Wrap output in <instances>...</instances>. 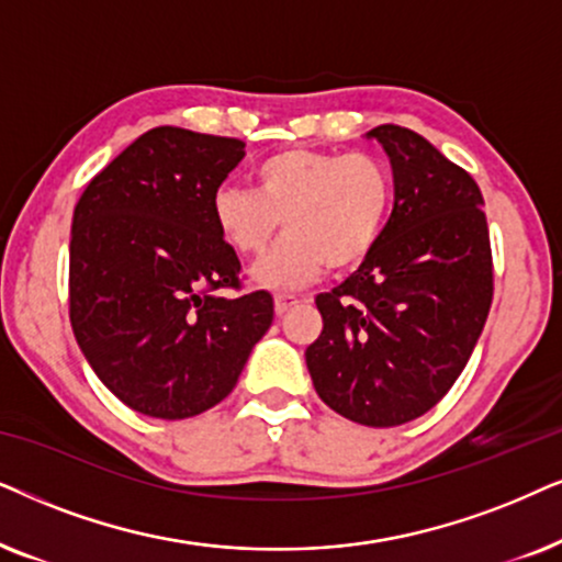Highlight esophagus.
<instances>
[{
	"label": "esophagus",
	"instance_id": "obj_1",
	"mask_svg": "<svg viewBox=\"0 0 562 562\" xmlns=\"http://www.w3.org/2000/svg\"><path fill=\"white\" fill-rule=\"evenodd\" d=\"M297 305L295 295H274V313L277 316H285V313Z\"/></svg>",
	"mask_w": 562,
	"mask_h": 562
}]
</instances>
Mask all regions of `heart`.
I'll list each match as a JSON object with an SVG mask.
<instances>
[{
	"label": "heart",
	"mask_w": 562,
	"mask_h": 562,
	"mask_svg": "<svg viewBox=\"0 0 562 562\" xmlns=\"http://www.w3.org/2000/svg\"><path fill=\"white\" fill-rule=\"evenodd\" d=\"M387 203L391 179L375 156L285 148L254 169V190L218 187L211 213L238 257L265 254L282 221L288 238L251 277L261 288L295 290L326 267L341 272L368 257Z\"/></svg>",
	"instance_id": "heart-1"
}]
</instances>
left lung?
Listing matches in <instances>:
<instances>
[{
  "label": "left lung",
  "mask_w": 562,
  "mask_h": 562,
  "mask_svg": "<svg viewBox=\"0 0 562 562\" xmlns=\"http://www.w3.org/2000/svg\"><path fill=\"white\" fill-rule=\"evenodd\" d=\"M393 167V213L378 244L316 305L305 349L321 401L349 422L398 426L437 406L465 370L493 301V259L475 179L418 133H368Z\"/></svg>",
  "instance_id": "1"
}]
</instances>
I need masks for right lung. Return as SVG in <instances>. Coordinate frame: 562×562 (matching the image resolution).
<instances>
[{
    "label": "right lung",
    "mask_w": 562,
    "mask_h": 562,
    "mask_svg": "<svg viewBox=\"0 0 562 562\" xmlns=\"http://www.w3.org/2000/svg\"><path fill=\"white\" fill-rule=\"evenodd\" d=\"M244 140L161 125L81 192L69 246V318L94 375L125 406L190 418L234 391L274 318L272 295L241 288V261L211 200Z\"/></svg>",
    "instance_id": "right-lung-1"
}]
</instances>
